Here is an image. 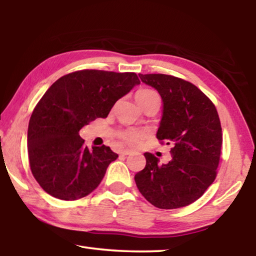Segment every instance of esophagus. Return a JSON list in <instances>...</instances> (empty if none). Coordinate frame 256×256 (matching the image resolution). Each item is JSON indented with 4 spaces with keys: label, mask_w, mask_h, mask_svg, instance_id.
Returning a JSON list of instances; mask_svg holds the SVG:
<instances>
[{
    "label": "esophagus",
    "mask_w": 256,
    "mask_h": 256,
    "mask_svg": "<svg viewBox=\"0 0 256 256\" xmlns=\"http://www.w3.org/2000/svg\"><path fill=\"white\" fill-rule=\"evenodd\" d=\"M132 152H133L132 150H130V149H125V150L120 151V156H128V154H131Z\"/></svg>",
    "instance_id": "obj_1"
}]
</instances>
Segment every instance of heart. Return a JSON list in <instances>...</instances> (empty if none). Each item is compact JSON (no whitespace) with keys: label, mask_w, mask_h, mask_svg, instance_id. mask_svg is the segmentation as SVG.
I'll return each mask as SVG.
<instances>
[{"label":"heart","mask_w":256,"mask_h":256,"mask_svg":"<svg viewBox=\"0 0 256 256\" xmlns=\"http://www.w3.org/2000/svg\"><path fill=\"white\" fill-rule=\"evenodd\" d=\"M158 97V94L150 89H140L136 92V100L142 107L146 102H148L152 98ZM146 132L142 130L128 128L126 131L120 133V138L130 146H138L142 138H144Z\"/></svg>","instance_id":"obj_1"}]
</instances>
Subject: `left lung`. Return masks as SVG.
<instances>
[{
  "mask_svg": "<svg viewBox=\"0 0 256 256\" xmlns=\"http://www.w3.org/2000/svg\"><path fill=\"white\" fill-rule=\"evenodd\" d=\"M162 100L157 138L172 144L170 162L146 152V167L134 176L140 193L159 209L186 206L214 183L222 133L214 104L190 82L167 74H138Z\"/></svg>",
  "mask_w": 256,
  "mask_h": 256,
  "instance_id": "left-lung-1",
  "label": "left lung"
}]
</instances>
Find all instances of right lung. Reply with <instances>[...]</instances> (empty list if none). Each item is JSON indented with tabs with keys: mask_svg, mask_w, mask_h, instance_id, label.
<instances>
[{
	"mask_svg": "<svg viewBox=\"0 0 256 256\" xmlns=\"http://www.w3.org/2000/svg\"><path fill=\"white\" fill-rule=\"evenodd\" d=\"M140 84L136 73L82 70L52 84L28 126L30 170L42 188L60 200H78L100 184L118 157L110 146L88 149L79 131L105 118L115 102Z\"/></svg>",
	"mask_w": 256,
	"mask_h": 256,
	"instance_id": "obj_1",
	"label": "right lung"
}]
</instances>
